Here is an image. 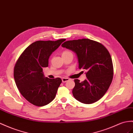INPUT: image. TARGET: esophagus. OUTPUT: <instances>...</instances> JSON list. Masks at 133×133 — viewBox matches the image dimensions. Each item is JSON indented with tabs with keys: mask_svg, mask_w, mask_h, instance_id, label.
Masks as SVG:
<instances>
[{
	"mask_svg": "<svg viewBox=\"0 0 133 133\" xmlns=\"http://www.w3.org/2000/svg\"><path fill=\"white\" fill-rule=\"evenodd\" d=\"M62 82L63 83H66L67 82V81H69L70 79H69V78H64V77H63L62 79Z\"/></svg>",
	"mask_w": 133,
	"mask_h": 133,
	"instance_id": "34e87169",
	"label": "esophagus"
}]
</instances>
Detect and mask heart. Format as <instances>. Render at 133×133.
<instances>
[{"mask_svg":"<svg viewBox=\"0 0 133 133\" xmlns=\"http://www.w3.org/2000/svg\"><path fill=\"white\" fill-rule=\"evenodd\" d=\"M71 53V52H70V51H69V50H65V51H64V52H63L62 54H65Z\"/></svg>","mask_w":133,"mask_h":133,"instance_id":"heart-1","label":"heart"}]
</instances>
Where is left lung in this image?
I'll return each mask as SVG.
<instances>
[{"instance_id": "left-lung-1", "label": "left lung", "mask_w": 133, "mask_h": 133, "mask_svg": "<svg viewBox=\"0 0 133 133\" xmlns=\"http://www.w3.org/2000/svg\"><path fill=\"white\" fill-rule=\"evenodd\" d=\"M62 46L75 52L80 69L87 70V80L75 79L74 98L85 104L99 100L113 79L114 67L110 53L103 44L89 39L66 41Z\"/></svg>"}]
</instances>
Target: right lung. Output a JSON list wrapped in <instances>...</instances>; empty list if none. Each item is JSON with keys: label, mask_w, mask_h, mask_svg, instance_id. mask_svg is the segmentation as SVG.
<instances>
[{"label": "right lung", "mask_w": 133, "mask_h": 133, "mask_svg": "<svg viewBox=\"0 0 133 133\" xmlns=\"http://www.w3.org/2000/svg\"><path fill=\"white\" fill-rule=\"evenodd\" d=\"M65 40L36 41L27 47L17 61L13 72L16 86L31 104L44 106L55 98L62 80L44 77L43 69L48 66L49 56Z\"/></svg>", "instance_id": "obj_1"}]
</instances>
